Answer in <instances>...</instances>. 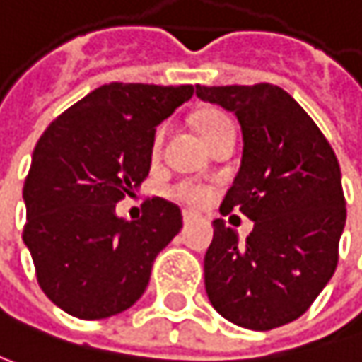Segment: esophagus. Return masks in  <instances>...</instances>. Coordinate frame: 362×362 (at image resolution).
Returning a JSON list of instances; mask_svg holds the SVG:
<instances>
[{"mask_svg": "<svg viewBox=\"0 0 362 362\" xmlns=\"http://www.w3.org/2000/svg\"><path fill=\"white\" fill-rule=\"evenodd\" d=\"M195 218H197V214H195V212H189V210H183V222H185V224L194 222Z\"/></svg>", "mask_w": 362, "mask_h": 362, "instance_id": "1", "label": "esophagus"}]
</instances>
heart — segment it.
Wrapping results in <instances>:
<instances>
[{
	"label": "heart",
	"mask_w": 362,
	"mask_h": 362,
	"mask_svg": "<svg viewBox=\"0 0 362 362\" xmlns=\"http://www.w3.org/2000/svg\"><path fill=\"white\" fill-rule=\"evenodd\" d=\"M222 121H228L222 113H214V111L204 113V115L197 119V129H199V134L204 136L208 129H212L214 125H218ZM163 138H165V127H158V132L154 134V140H152V148H154V150L160 148ZM212 194H214L212 187H208V185H204V183H197V181H179L177 185L170 187V195H173L175 199L185 202V204H189V206H194V208L206 206V204L212 199Z\"/></svg>",
	"instance_id": "heart-1"
}]
</instances>
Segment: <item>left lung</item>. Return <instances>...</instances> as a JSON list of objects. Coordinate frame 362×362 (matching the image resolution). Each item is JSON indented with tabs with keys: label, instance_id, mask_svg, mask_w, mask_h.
I'll return each mask as SVG.
<instances>
[{
	"label": "left lung",
	"instance_id": "left-lung-1",
	"mask_svg": "<svg viewBox=\"0 0 362 362\" xmlns=\"http://www.w3.org/2000/svg\"><path fill=\"white\" fill-rule=\"evenodd\" d=\"M239 119L243 154L220 212L253 220L245 243L224 220L204 257L206 293L228 322L266 332L300 317L336 272L346 224L332 146L297 100L274 84L195 86Z\"/></svg>",
	"mask_w": 362,
	"mask_h": 362
}]
</instances>
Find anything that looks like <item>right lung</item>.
Returning a JSON list of instances; mask_svg holds the SVG:
<instances>
[{
    "label": "right lung",
    "instance_id": "right-lung-1",
    "mask_svg": "<svg viewBox=\"0 0 362 362\" xmlns=\"http://www.w3.org/2000/svg\"><path fill=\"white\" fill-rule=\"evenodd\" d=\"M194 96V86L105 84L40 136L24 181V245L40 288L65 313L105 320L142 297L156 255L181 230V210L144 202L138 220L119 218V199L140 187L156 125Z\"/></svg>",
    "mask_w": 362,
    "mask_h": 362
}]
</instances>
